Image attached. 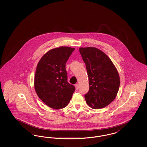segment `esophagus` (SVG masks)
<instances>
[{
	"mask_svg": "<svg viewBox=\"0 0 147 147\" xmlns=\"http://www.w3.org/2000/svg\"><path fill=\"white\" fill-rule=\"evenodd\" d=\"M75 87H76V90H78V89H79V85H78V84H76L75 85Z\"/></svg>",
	"mask_w": 147,
	"mask_h": 147,
	"instance_id": "obj_1",
	"label": "esophagus"
}]
</instances>
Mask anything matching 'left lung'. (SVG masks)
Instances as JSON below:
<instances>
[{
	"instance_id": "left-lung-1",
	"label": "left lung",
	"mask_w": 147,
	"mask_h": 147,
	"mask_svg": "<svg viewBox=\"0 0 147 147\" xmlns=\"http://www.w3.org/2000/svg\"><path fill=\"white\" fill-rule=\"evenodd\" d=\"M79 52L89 79L86 101L95 109L106 107L114 100L119 89L120 81L117 70L110 58L98 49L80 47Z\"/></svg>"
}]
</instances>
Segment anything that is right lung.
<instances>
[{"label": "right lung", "mask_w": 147, "mask_h": 147, "mask_svg": "<svg viewBox=\"0 0 147 147\" xmlns=\"http://www.w3.org/2000/svg\"><path fill=\"white\" fill-rule=\"evenodd\" d=\"M75 49L61 46L50 49L36 68L34 86L36 94L47 106L55 109L66 107L75 91L67 82L66 63Z\"/></svg>", "instance_id": "1"}]
</instances>
